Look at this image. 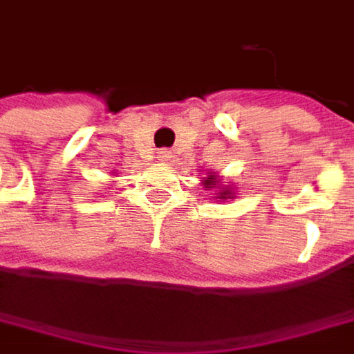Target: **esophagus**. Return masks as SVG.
<instances>
[{"instance_id": "34e87169", "label": "esophagus", "mask_w": 354, "mask_h": 354, "mask_svg": "<svg viewBox=\"0 0 354 354\" xmlns=\"http://www.w3.org/2000/svg\"><path fill=\"white\" fill-rule=\"evenodd\" d=\"M158 158H160V160H164V162H166V160H170V158H172V152H170V150H166V148H164V150H160V152H158Z\"/></svg>"}]
</instances>
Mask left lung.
I'll use <instances>...</instances> for the list:
<instances>
[{"label":"left lung","mask_w":354,"mask_h":354,"mask_svg":"<svg viewBox=\"0 0 354 354\" xmlns=\"http://www.w3.org/2000/svg\"><path fill=\"white\" fill-rule=\"evenodd\" d=\"M214 180H216V178H214V176H208V180H204L206 188H216V186H214ZM226 194H230V192L222 190V192H220V198H224V196H226Z\"/></svg>","instance_id":"obj_1"}]
</instances>
